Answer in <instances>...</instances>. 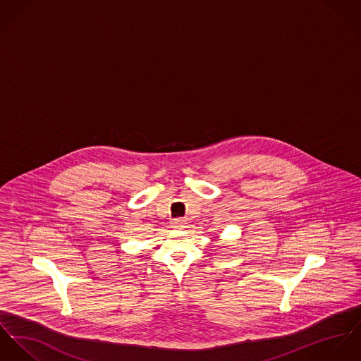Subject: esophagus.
Listing matches in <instances>:
<instances>
[{
	"label": "esophagus",
	"mask_w": 361,
	"mask_h": 361,
	"mask_svg": "<svg viewBox=\"0 0 361 361\" xmlns=\"http://www.w3.org/2000/svg\"><path fill=\"white\" fill-rule=\"evenodd\" d=\"M171 227H173V228H177V230L185 228V227H187V220H184V219H176V220L171 221Z\"/></svg>",
	"instance_id": "obj_1"
}]
</instances>
